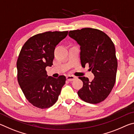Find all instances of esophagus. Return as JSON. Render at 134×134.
<instances>
[{
    "label": "esophagus",
    "instance_id": "esophagus-1",
    "mask_svg": "<svg viewBox=\"0 0 134 134\" xmlns=\"http://www.w3.org/2000/svg\"><path fill=\"white\" fill-rule=\"evenodd\" d=\"M75 77H74V76H72V75H69V76H67V80H68L69 81H72V80H74V79H75Z\"/></svg>",
    "mask_w": 134,
    "mask_h": 134
}]
</instances>
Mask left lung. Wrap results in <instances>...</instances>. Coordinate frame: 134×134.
I'll return each mask as SVG.
<instances>
[{
  "mask_svg": "<svg viewBox=\"0 0 134 134\" xmlns=\"http://www.w3.org/2000/svg\"><path fill=\"white\" fill-rule=\"evenodd\" d=\"M69 35L80 45L82 67L87 63L94 76L91 81L79 77L83 86L78 96L89 103L101 102L107 98L116 81L118 62L114 44L105 32L97 29L70 31Z\"/></svg>",
  "mask_w": 134,
  "mask_h": 134,
  "instance_id": "left-lung-1",
  "label": "left lung"
}]
</instances>
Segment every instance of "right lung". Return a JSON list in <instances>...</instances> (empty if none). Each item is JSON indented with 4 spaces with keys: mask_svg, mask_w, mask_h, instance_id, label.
<instances>
[{
    "mask_svg": "<svg viewBox=\"0 0 134 134\" xmlns=\"http://www.w3.org/2000/svg\"><path fill=\"white\" fill-rule=\"evenodd\" d=\"M68 31L45 32L29 38L25 43L16 63L17 77L26 99L34 106L47 109L57 101L66 78H54L45 68L53 65L54 49L66 37Z\"/></svg>",
    "mask_w": 134,
    "mask_h": 134,
    "instance_id": "right-lung-1",
    "label": "right lung"
}]
</instances>
